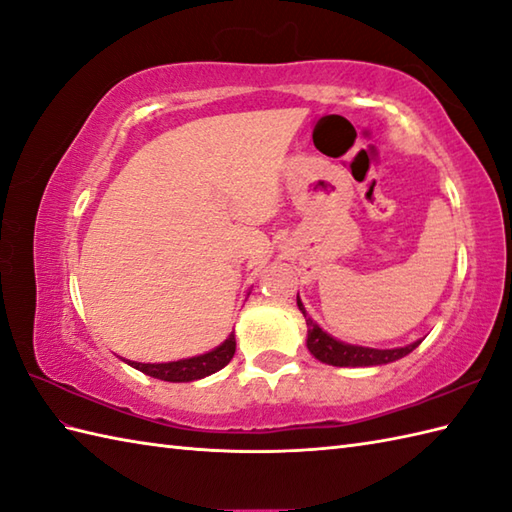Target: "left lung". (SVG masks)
<instances>
[{
  "label": "left lung",
  "instance_id": "left-lung-1",
  "mask_svg": "<svg viewBox=\"0 0 512 512\" xmlns=\"http://www.w3.org/2000/svg\"><path fill=\"white\" fill-rule=\"evenodd\" d=\"M297 306L306 317V325H308V350L314 358H319L321 363H328L334 367H372V365H387L394 363L398 358L407 356L409 352L416 350V347L422 341H416L405 347H394V350H376V347H363V345H350L343 341H336L334 336H330L325 330H321L317 323H314L303 303L297 295Z\"/></svg>",
  "mask_w": 512,
  "mask_h": 512
}]
</instances>
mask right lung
<instances>
[{
    "mask_svg": "<svg viewBox=\"0 0 512 512\" xmlns=\"http://www.w3.org/2000/svg\"><path fill=\"white\" fill-rule=\"evenodd\" d=\"M233 354H235V332L228 334V339L222 345H217L215 350L200 356L182 358V361H173V363H136V361H125V363L136 367L138 372H143L151 378L167 380V383H191V380H200L204 376L220 372L222 367L231 363Z\"/></svg>",
    "mask_w": 512,
    "mask_h": 512,
    "instance_id": "obj_1",
    "label": "right lung"
}]
</instances>
